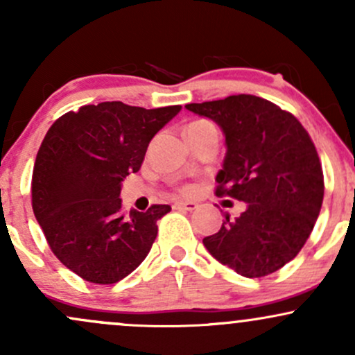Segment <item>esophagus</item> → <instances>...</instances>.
I'll list each match as a JSON object with an SVG mask.
<instances>
[{
	"label": "esophagus",
	"instance_id": "esophagus-1",
	"mask_svg": "<svg viewBox=\"0 0 355 355\" xmlns=\"http://www.w3.org/2000/svg\"><path fill=\"white\" fill-rule=\"evenodd\" d=\"M173 209H180V210L191 211V210L198 209V203H195V202H175L173 203Z\"/></svg>",
	"mask_w": 355,
	"mask_h": 355
}]
</instances>
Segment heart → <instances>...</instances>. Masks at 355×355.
<instances>
[{
	"label": "heart",
	"instance_id": "heart-1",
	"mask_svg": "<svg viewBox=\"0 0 355 355\" xmlns=\"http://www.w3.org/2000/svg\"><path fill=\"white\" fill-rule=\"evenodd\" d=\"M185 190H187V191H191V190H193V189H191V187H187Z\"/></svg>",
	"mask_w": 355,
	"mask_h": 355
}]
</instances>
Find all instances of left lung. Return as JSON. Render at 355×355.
<instances>
[{
	"label": "left lung",
	"mask_w": 355,
	"mask_h": 355,
	"mask_svg": "<svg viewBox=\"0 0 355 355\" xmlns=\"http://www.w3.org/2000/svg\"><path fill=\"white\" fill-rule=\"evenodd\" d=\"M185 108L214 120L225 135L215 193L247 203L235 220L225 214L203 245L248 279L279 270L307 242L324 200L322 165L307 130L292 113L254 95Z\"/></svg>",
	"instance_id": "left-lung-1"
}]
</instances>
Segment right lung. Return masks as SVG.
I'll use <instances>...</instances> for the list:
<instances>
[{
  "mask_svg": "<svg viewBox=\"0 0 355 355\" xmlns=\"http://www.w3.org/2000/svg\"><path fill=\"white\" fill-rule=\"evenodd\" d=\"M180 105L146 110L121 101L60 116L36 155L31 203L51 252L93 284L125 279L148 255L170 205L121 210V182L140 170L150 140Z\"/></svg>",
  "mask_w": 355,
  "mask_h": 355,
  "instance_id": "add662e5",
  "label": "right lung"
}]
</instances>
